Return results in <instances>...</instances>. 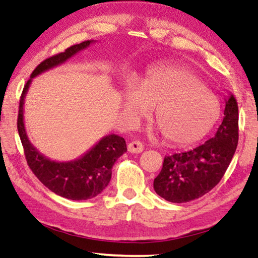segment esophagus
<instances>
[{"label": "esophagus", "instance_id": "esophagus-1", "mask_svg": "<svg viewBox=\"0 0 258 258\" xmlns=\"http://www.w3.org/2000/svg\"><path fill=\"white\" fill-rule=\"evenodd\" d=\"M127 149L130 152H133V154H140V152L143 151V145L140 141H132L128 143Z\"/></svg>", "mask_w": 258, "mask_h": 258}]
</instances>
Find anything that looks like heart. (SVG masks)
Here are the masks:
<instances>
[{"label":"heart","mask_w":258,"mask_h":258,"mask_svg":"<svg viewBox=\"0 0 258 258\" xmlns=\"http://www.w3.org/2000/svg\"><path fill=\"white\" fill-rule=\"evenodd\" d=\"M155 107V121L165 141L186 146L204 138L216 124L220 101L196 74L182 66L151 69L139 89L127 86L123 109L131 126L150 115Z\"/></svg>","instance_id":"heart-1"}]
</instances>
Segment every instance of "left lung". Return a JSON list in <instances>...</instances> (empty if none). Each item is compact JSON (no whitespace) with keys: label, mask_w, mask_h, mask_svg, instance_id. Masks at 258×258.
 <instances>
[{"label":"left lung","mask_w":258,"mask_h":258,"mask_svg":"<svg viewBox=\"0 0 258 258\" xmlns=\"http://www.w3.org/2000/svg\"><path fill=\"white\" fill-rule=\"evenodd\" d=\"M238 120V103L231 94L215 137L190 151L165 157L154 181L156 194L171 203H189L217 185L237 149Z\"/></svg>","instance_id":"obj_1"}]
</instances>
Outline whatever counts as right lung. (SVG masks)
Returning a JSON list of instances; mask_svg holds the SVG:
<instances>
[{"label":"right lung","mask_w":258,"mask_h":258,"mask_svg":"<svg viewBox=\"0 0 258 258\" xmlns=\"http://www.w3.org/2000/svg\"><path fill=\"white\" fill-rule=\"evenodd\" d=\"M92 43L93 41H85L68 47L64 52L42 61L34 69L21 93L17 120L26 160L35 176L52 192L72 200H86L101 194L110 182L113 164L124 152L127 151L125 140L119 135L109 134L103 137L81 158L67 163L51 160L35 149L28 140L24 124V102L34 77L66 62L69 58L86 49Z\"/></svg>","instance_id":"1"}]
</instances>
